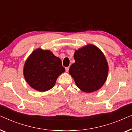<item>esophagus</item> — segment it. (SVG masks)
<instances>
[{
	"mask_svg": "<svg viewBox=\"0 0 132 132\" xmlns=\"http://www.w3.org/2000/svg\"><path fill=\"white\" fill-rule=\"evenodd\" d=\"M69 67H66V68H65L66 72H68L69 71Z\"/></svg>",
	"mask_w": 132,
	"mask_h": 132,
	"instance_id": "1",
	"label": "esophagus"
}]
</instances>
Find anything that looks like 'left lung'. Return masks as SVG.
<instances>
[{"label": "left lung", "mask_w": 132, "mask_h": 132, "mask_svg": "<svg viewBox=\"0 0 132 132\" xmlns=\"http://www.w3.org/2000/svg\"><path fill=\"white\" fill-rule=\"evenodd\" d=\"M75 62L69 72L81 91L92 93L99 90L106 81L109 66L106 57L97 47L88 44L76 50Z\"/></svg>", "instance_id": "obj_1"}]
</instances>
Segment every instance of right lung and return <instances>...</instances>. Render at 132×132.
Here are the masks:
<instances>
[{
  "label": "right lung",
  "instance_id": "1",
  "mask_svg": "<svg viewBox=\"0 0 132 132\" xmlns=\"http://www.w3.org/2000/svg\"><path fill=\"white\" fill-rule=\"evenodd\" d=\"M65 71L60 58L48 50H34L23 68L25 80L31 88L45 92L54 86L57 78Z\"/></svg>",
  "mask_w": 132,
  "mask_h": 132
}]
</instances>
